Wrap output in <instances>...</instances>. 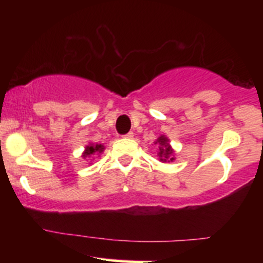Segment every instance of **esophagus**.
Here are the masks:
<instances>
[{"label":"esophagus","instance_id":"esophagus-1","mask_svg":"<svg viewBox=\"0 0 263 263\" xmlns=\"http://www.w3.org/2000/svg\"><path fill=\"white\" fill-rule=\"evenodd\" d=\"M123 137H125V138H134V132H128V134L123 135Z\"/></svg>","mask_w":263,"mask_h":263}]
</instances>
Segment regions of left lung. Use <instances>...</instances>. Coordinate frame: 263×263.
<instances>
[{
  "instance_id": "left-lung-1",
  "label": "left lung",
  "mask_w": 263,
  "mask_h": 263,
  "mask_svg": "<svg viewBox=\"0 0 263 263\" xmlns=\"http://www.w3.org/2000/svg\"><path fill=\"white\" fill-rule=\"evenodd\" d=\"M157 142H158V144L161 147H159V161L162 162H170V161H173L174 157H173V151H172L170 143H168V138L164 137V136H161V137L157 140ZM156 142V143H157Z\"/></svg>"
}]
</instances>
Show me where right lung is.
<instances>
[{
  "instance_id": "add662e5",
  "label": "right lung",
  "mask_w": 263,
  "mask_h": 263,
  "mask_svg": "<svg viewBox=\"0 0 263 263\" xmlns=\"http://www.w3.org/2000/svg\"><path fill=\"white\" fill-rule=\"evenodd\" d=\"M102 151H104V146L102 144H90V146H86L83 157L84 158H87V157H91L93 155H99Z\"/></svg>"
}]
</instances>
